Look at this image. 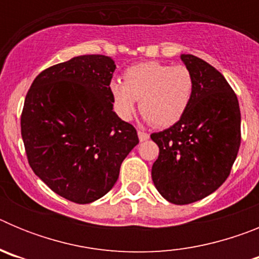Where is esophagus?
Here are the masks:
<instances>
[{
    "label": "esophagus",
    "instance_id": "esophagus-1",
    "mask_svg": "<svg viewBox=\"0 0 259 259\" xmlns=\"http://www.w3.org/2000/svg\"><path fill=\"white\" fill-rule=\"evenodd\" d=\"M137 135H139V140L140 141H145L149 139V134H146V132H143V131H139L137 132Z\"/></svg>",
    "mask_w": 259,
    "mask_h": 259
}]
</instances>
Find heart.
<instances>
[{
  "label": "heart",
  "mask_w": 259,
  "mask_h": 259,
  "mask_svg": "<svg viewBox=\"0 0 259 259\" xmlns=\"http://www.w3.org/2000/svg\"><path fill=\"white\" fill-rule=\"evenodd\" d=\"M193 85V76L185 66L144 62L125 70L124 83L113 80L110 93L114 109L123 120L132 118L140 98L144 119L157 127H168L180 120L188 109Z\"/></svg>",
  "instance_id": "1"
}]
</instances>
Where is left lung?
<instances>
[{"label": "left lung", "mask_w": 259, "mask_h": 259, "mask_svg": "<svg viewBox=\"0 0 259 259\" xmlns=\"http://www.w3.org/2000/svg\"><path fill=\"white\" fill-rule=\"evenodd\" d=\"M182 61L193 76L191 104L180 120L150 135L159 148L152 179L175 205L202 200L226 182L241 143L237 97L217 68L192 54Z\"/></svg>", "instance_id": "8db88e82"}]
</instances>
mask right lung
<instances>
[{"mask_svg":"<svg viewBox=\"0 0 259 259\" xmlns=\"http://www.w3.org/2000/svg\"><path fill=\"white\" fill-rule=\"evenodd\" d=\"M110 57L89 54L47 68L26 96L20 128L33 172L75 203L101 198L139 144L135 127L113 111Z\"/></svg>","mask_w":259,"mask_h":259,"instance_id":"add662e5","label":"right lung"}]
</instances>
